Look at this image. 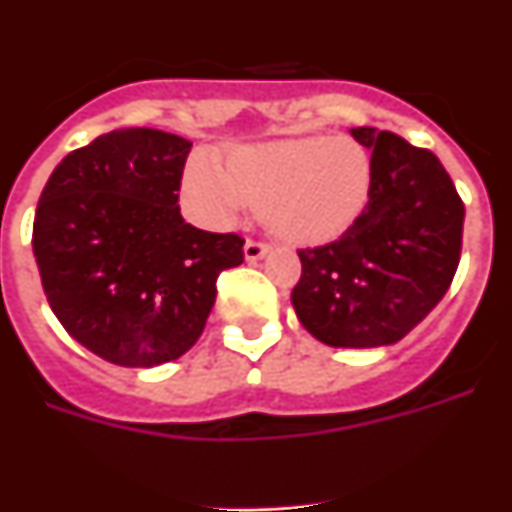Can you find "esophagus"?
<instances>
[{
    "label": "esophagus",
    "mask_w": 512,
    "mask_h": 512,
    "mask_svg": "<svg viewBox=\"0 0 512 512\" xmlns=\"http://www.w3.org/2000/svg\"><path fill=\"white\" fill-rule=\"evenodd\" d=\"M266 251H269V243L261 241V238H248L246 241V259L248 261H259Z\"/></svg>",
    "instance_id": "obj_1"
}]
</instances>
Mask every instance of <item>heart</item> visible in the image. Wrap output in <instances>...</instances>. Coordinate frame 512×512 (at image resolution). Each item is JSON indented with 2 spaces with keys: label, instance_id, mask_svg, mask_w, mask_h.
<instances>
[{
  "label": "heart",
  "instance_id": "b5f03b06",
  "mask_svg": "<svg viewBox=\"0 0 512 512\" xmlns=\"http://www.w3.org/2000/svg\"><path fill=\"white\" fill-rule=\"evenodd\" d=\"M372 161L351 138H302L235 148L217 169L197 156L187 192L217 220L264 207L269 228L292 243H328L346 233L369 200Z\"/></svg>",
  "mask_w": 512,
  "mask_h": 512
}]
</instances>
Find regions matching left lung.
I'll list each match as a JSON object with an SVG mask.
<instances>
[{"instance_id":"obj_1","label":"left lung","mask_w":512,"mask_h":512,"mask_svg":"<svg viewBox=\"0 0 512 512\" xmlns=\"http://www.w3.org/2000/svg\"><path fill=\"white\" fill-rule=\"evenodd\" d=\"M351 135L372 151L369 202L338 241L297 251L302 274L292 305L328 346H390L454 282L464 202L428 148L390 130L354 128Z\"/></svg>"}]
</instances>
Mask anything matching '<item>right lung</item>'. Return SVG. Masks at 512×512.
Wrapping results in <instances>:
<instances>
[{
	"label": "right lung",
	"instance_id": "right-lung-1",
	"mask_svg": "<svg viewBox=\"0 0 512 512\" xmlns=\"http://www.w3.org/2000/svg\"><path fill=\"white\" fill-rule=\"evenodd\" d=\"M189 151L164 130H112L63 158L40 194L43 292L69 336L104 361L148 369L187 354L220 271L243 264L241 235L184 223Z\"/></svg>",
	"mask_w": 512,
	"mask_h": 512
}]
</instances>
